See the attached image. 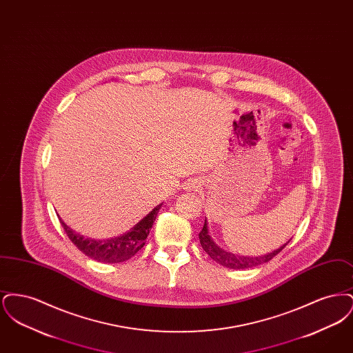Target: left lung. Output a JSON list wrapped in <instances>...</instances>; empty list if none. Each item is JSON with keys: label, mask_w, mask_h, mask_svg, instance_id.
Segmentation results:
<instances>
[{"label": "left lung", "mask_w": 353, "mask_h": 353, "mask_svg": "<svg viewBox=\"0 0 353 353\" xmlns=\"http://www.w3.org/2000/svg\"><path fill=\"white\" fill-rule=\"evenodd\" d=\"M200 243H201L202 249L206 252V254L214 259L217 263L222 265L223 268H229V269H252L255 266L263 265L266 262L271 261L275 255H278L285 248V243L283 246H281L279 249L269 252L266 255L262 256H241V255H235L233 252H225L221 248H219L212 238L208 234V226H206V221L203 223L201 232H200Z\"/></svg>", "instance_id": "obj_1"}]
</instances>
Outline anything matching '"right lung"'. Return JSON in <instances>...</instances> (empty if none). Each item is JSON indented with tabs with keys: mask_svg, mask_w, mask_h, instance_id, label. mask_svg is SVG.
I'll use <instances>...</instances> for the list:
<instances>
[{
	"mask_svg": "<svg viewBox=\"0 0 353 353\" xmlns=\"http://www.w3.org/2000/svg\"><path fill=\"white\" fill-rule=\"evenodd\" d=\"M161 208V203L157 205L148 216H145L137 225L125 233L110 239H91L84 238L83 235L75 233L61 219V225L65 229L70 241L85 254L87 256L105 263H119L132 258L144 245L150 234L152 225Z\"/></svg>",
	"mask_w": 353,
	"mask_h": 353,
	"instance_id": "right-lung-1",
	"label": "right lung"
}]
</instances>
